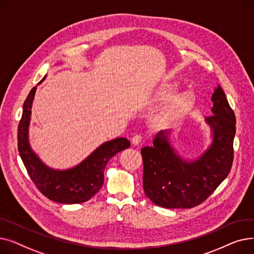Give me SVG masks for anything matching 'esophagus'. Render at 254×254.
Segmentation results:
<instances>
[{
	"instance_id": "obj_1",
	"label": "esophagus",
	"mask_w": 254,
	"mask_h": 254,
	"mask_svg": "<svg viewBox=\"0 0 254 254\" xmlns=\"http://www.w3.org/2000/svg\"><path fill=\"white\" fill-rule=\"evenodd\" d=\"M142 142H143V137L141 135H135L131 139V143L135 146H139Z\"/></svg>"
}]
</instances>
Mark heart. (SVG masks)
<instances>
[{"label": "heart", "mask_w": 254, "mask_h": 254, "mask_svg": "<svg viewBox=\"0 0 254 254\" xmlns=\"http://www.w3.org/2000/svg\"><path fill=\"white\" fill-rule=\"evenodd\" d=\"M178 84L175 82L165 83L159 87L151 97L155 103H166L162 113V117L166 122H177L183 118L192 109L195 102L193 90L185 89L178 93Z\"/></svg>", "instance_id": "1"}]
</instances>
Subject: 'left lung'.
Segmentation results:
<instances>
[{"label": "left lung", "mask_w": 254, "mask_h": 254, "mask_svg": "<svg viewBox=\"0 0 254 254\" xmlns=\"http://www.w3.org/2000/svg\"><path fill=\"white\" fill-rule=\"evenodd\" d=\"M211 100L212 115L205 120L213 140L197 159H182L171 146L168 130L158 132L152 147L141 149L144 192L155 205L168 209L193 208L206 201L231 172L236 116L219 85Z\"/></svg>", "instance_id": "1"}]
</instances>
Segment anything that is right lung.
<instances>
[{
  "mask_svg": "<svg viewBox=\"0 0 254 254\" xmlns=\"http://www.w3.org/2000/svg\"><path fill=\"white\" fill-rule=\"evenodd\" d=\"M45 77L40 81L41 83ZM37 86L33 87L23 103L22 116L18 125V151L28 174L36 188L51 201L62 204L84 203L95 195L104 183V170L116 153L129 147L126 138L105 142L78 166L64 170H53L44 165L29 144L31 108Z\"/></svg>",
  "mask_w": 254,
  "mask_h": 254,
  "instance_id": "right-lung-1",
  "label": "right lung"
}]
</instances>
